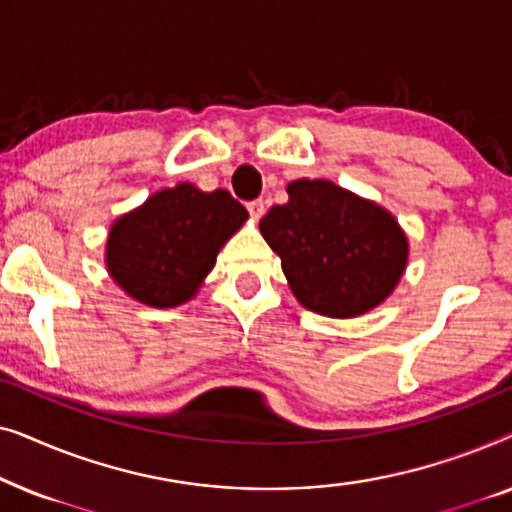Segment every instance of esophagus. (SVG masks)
I'll return each mask as SVG.
<instances>
[{
	"label": "esophagus",
	"instance_id": "34e87169",
	"mask_svg": "<svg viewBox=\"0 0 512 512\" xmlns=\"http://www.w3.org/2000/svg\"><path fill=\"white\" fill-rule=\"evenodd\" d=\"M247 209H249V214L254 216V219H261V216L265 214V202L263 200H254V202H249Z\"/></svg>",
	"mask_w": 512,
	"mask_h": 512
}]
</instances>
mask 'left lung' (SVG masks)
<instances>
[{"mask_svg":"<svg viewBox=\"0 0 512 512\" xmlns=\"http://www.w3.org/2000/svg\"><path fill=\"white\" fill-rule=\"evenodd\" d=\"M286 193L289 202L258 228L298 303L333 319L380 305L408 263V237L394 216L326 179L291 181Z\"/></svg>","mask_w":512,"mask_h":512,"instance_id":"obj_1","label":"left lung"}]
</instances>
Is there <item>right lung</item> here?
<instances>
[{
    "label": "right lung",
    "instance_id": "right-lung-1",
    "mask_svg": "<svg viewBox=\"0 0 512 512\" xmlns=\"http://www.w3.org/2000/svg\"><path fill=\"white\" fill-rule=\"evenodd\" d=\"M247 216V209L223 188L205 193L193 184H177L153 193L111 226L109 275L144 305L186 303Z\"/></svg>",
    "mask_w": 512,
    "mask_h": 512
}]
</instances>
